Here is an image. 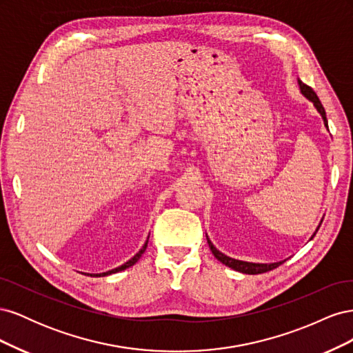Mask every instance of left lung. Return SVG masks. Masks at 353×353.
<instances>
[{"label": "left lung", "mask_w": 353, "mask_h": 353, "mask_svg": "<svg viewBox=\"0 0 353 353\" xmlns=\"http://www.w3.org/2000/svg\"><path fill=\"white\" fill-rule=\"evenodd\" d=\"M297 82H299V87H301V92L305 95V97H306L309 101H312V103H314L315 109L319 112V114L323 116V121H324L325 128H328V121H327V116H325V110H324V108H323L321 101H319L318 95L315 94V91H314L311 87H307V85H306V83H303L301 79H299ZM321 222H323V221H321ZM319 227H321V223H319V225H318L316 231L319 230ZM316 231L314 232V236H312V237H315ZM312 237H311V239H312ZM206 239H208L209 248H210V250H212L213 256H215V258H216L219 262H222L223 265L230 266L231 270H234V271H239V272H243V274H250V275H254V274H263V272H268V271H271V270H275L276 266H280L281 263H284V262H285V261H281V262H274V263H253V262H244V261H239V259H232V258H230V256L221 253V252L215 248V245L212 244V241H210V240H209V237H208V234H206Z\"/></svg>", "instance_id": "left-lung-1"}]
</instances>
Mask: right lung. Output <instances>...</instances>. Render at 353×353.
<instances>
[{
  "mask_svg": "<svg viewBox=\"0 0 353 353\" xmlns=\"http://www.w3.org/2000/svg\"><path fill=\"white\" fill-rule=\"evenodd\" d=\"M147 243H148V239H147V241L144 243V245L143 248L140 249V252H138L132 259H130L126 263H123V265H121V266H117V268H114V270H112V271H108V272H103V274H94V276H104V275H110V274H114V272H119V271H123V270H126V268H130V266H132L134 263H137L138 262V259L141 258V254L145 252V249H147Z\"/></svg>",
  "mask_w": 353,
  "mask_h": 353,
  "instance_id": "add662e5",
  "label": "right lung"
}]
</instances>
